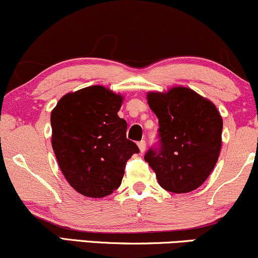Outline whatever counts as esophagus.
Instances as JSON below:
<instances>
[{"instance_id":"esophagus-1","label":"esophagus","mask_w":258,"mask_h":258,"mask_svg":"<svg viewBox=\"0 0 258 258\" xmlns=\"http://www.w3.org/2000/svg\"><path fill=\"white\" fill-rule=\"evenodd\" d=\"M146 147H147L146 141H141V142H138V148H139V150H141V153L146 152Z\"/></svg>"}]
</instances>
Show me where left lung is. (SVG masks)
Returning <instances> with one entry per match:
<instances>
[{
  "instance_id": "obj_1",
  "label": "left lung",
  "mask_w": 258,
  "mask_h": 258,
  "mask_svg": "<svg viewBox=\"0 0 258 258\" xmlns=\"http://www.w3.org/2000/svg\"><path fill=\"white\" fill-rule=\"evenodd\" d=\"M148 104L159 119V142L144 160L159 184L171 193H188L205 182L222 146L223 121L214 103L190 88L148 93Z\"/></svg>"
}]
</instances>
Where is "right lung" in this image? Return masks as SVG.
<instances>
[{
	"label": "right lung",
	"instance_id": "right-lung-1",
	"mask_svg": "<svg viewBox=\"0 0 258 258\" xmlns=\"http://www.w3.org/2000/svg\"><path fill=\"white\" fill-rule=\"evenodd\" d=\"M122 97L102 86L68 93L51 114L52 147L69 184L88 198H103L121 184L126 162L139 153L119 117Z\"/></svg>",
	"mask_w": 258,
	"mask_h": 258
}]
</instances>
